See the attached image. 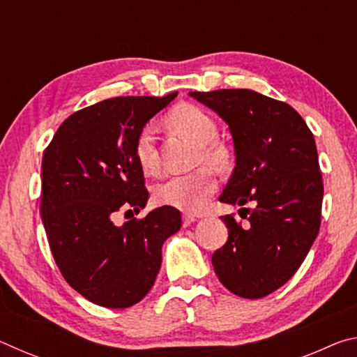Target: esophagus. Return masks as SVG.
I'll list each match as a JSON object with an SVG mask.
<instances>
[{
	"label": "esophagus",
	"instance_id": "obj_1",
	"mask_svg": "<svg viewBox=\"0 0 357 357\" xmlns=\"http://www.w3.org/2000/svg\"><path fill=\"white\" fill-rule=\"evenodd\" d=\"M197 220V217L195 215H190V214H185L184 217H183V227L185 228V227H190L193 222Z\"/></svg>",
	"mask_w": 357,
	"mask_h": 357
}]
</instances>
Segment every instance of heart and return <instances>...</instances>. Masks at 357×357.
<instances>
[{
  "label": "heart",
  "mask_w": 357,
  "mask_h": 357,
  "mask_svg": "<svg viewBox=\"0 0 357 357\" xmlns=\"http://www.w3.org/2000/svg\"><path fill=\"white\" fill-rule=\"evenodd\" d=\"M167 121L173 130L198 146L195 157L197 165L206 164L223 168L229 164L231 151L225 143L217 140L219 128H217L215 119L203 108L192 104L178 105L168 113ZM135 157L144 173H154L159 168L153 126H144L138 134ZM215 190L217 179L214 173L209 168H200L189 174H176V176L164 179L160 184H157L154 197L160 204L195 213L206 204Z\"/></svg>",
  "instance_id": "b5f03b06"
}]
</instances>
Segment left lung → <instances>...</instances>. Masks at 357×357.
Masks as SVG:
<instances>
[{"label":"left lung","mask_w":357,"mask_h":357,"mask_svg":"<svg viewBox=\"0 0 357 357\" xmlns=\"http://www.w3.org/2000/svg\"><path fill=\"white\" fill-rule=\"evenodd\" d=\"M190 96L231 132L236 167L219 200L243 206L245 220L222 215L228 241L214 252V271L236 296L264 298L291 279L318 236L324 189L315 138L291 105L252 89Z\"/></svg>","instance_id":"left-lung-1"}]
</instances>
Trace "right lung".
<instances>
[{
  "instance_id": "obj_1",
  "label": "right lung",
  "mask_w": 357,
  "mask_h": 357,
  "mask_svg": "<svg viewBox=\"0 0 357 357\" xmlns=\"http://www.w3.org/2000/svg\"><path fill=\"white\" fill-rule=\"evenodd\" d=\"M126 96L75 112L59 126L42 159L40 217L52 255L83 298L126 309L153 288L165 239L183 225L173 206L114 223L146 206L149 192L135 157L144 124L176 98Z\"/></svg>"
}]
</instances>
